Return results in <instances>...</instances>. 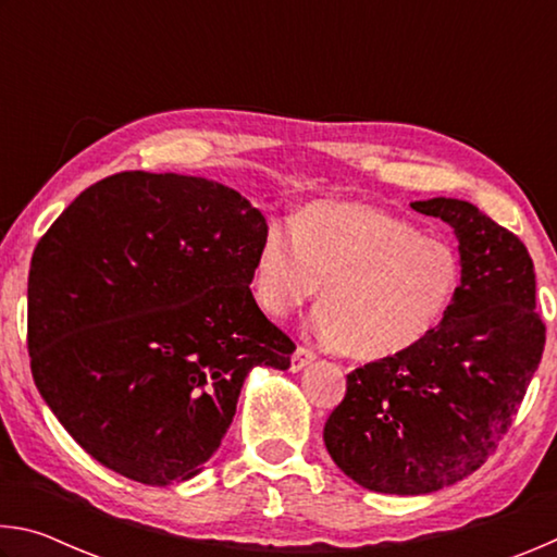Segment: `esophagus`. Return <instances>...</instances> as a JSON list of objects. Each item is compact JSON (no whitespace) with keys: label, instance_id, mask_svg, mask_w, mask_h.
Masks as SVG:
<instances>
[{"label":"esophagus","instance_id":"obj_1","mask_svg":"<svg viewBox=\"0 0 557 557\" xmlns=\"http://www.w3.org/2000/svg\"><path fill=\"white\" fill-rule=\"evenodd\" d=\"M314 361V354L309 351V348H305V346H297V351L292 354V361H289V371L292 373H299L301 369H307L309 363Z\"/></svg>","mask_w":557,"mask_h":557}]
</instances>
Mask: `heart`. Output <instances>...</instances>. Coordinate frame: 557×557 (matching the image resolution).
Instances as JSON below:
<instances>
[{
    "label": "heart",
    "instance_id": "b5f03b06",
    "mask_svg": "<svg viewBox=\"0 0 557 557\" xmlns=\"http://www.w3.org/2000/svg\"><path fill=\"white\" fill-rule=\"evenodd\" d=\"M461 282L457 250L412 223L356 201H317L292 225L268 221L250 268V295L282 319L319 295L314 336L381 361L425 342Z\"/></svg>",
    "mask_w": 557,
    "mask_h": 557
}]
</instances>
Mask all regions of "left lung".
Wrapping results in <instances>:
<instances>
[{"instance_id": "obj_1", "label": "left lung", "mask_w": 557, "mask_h": 557, "mask_svg": "<svg viewBox=\"0 0 557 557\" xmlns=\"http://www.w3.org/2000/svg\"><path fill=\"white\" fill-rule=\"evenodd\" d=\"M410 206L455 231L457 297L425 342L348 373L324 425L326 451L348 479L398 496L440 492L494 455L545 346L525 245L469 201Z\"/></svg>"}]
</instances>
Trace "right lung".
Returning a JSON list of instances; mask_svg holds the SVG:
<instances>
[{"mask_svg":"<svg viewBox=\"0 0 557 557\" xmlns=\"http://www.w3.org/2000/svg\"><path fill=\"white\" fill-rule=\"evenodd\" d=\"M265 215L203 176L122 172L46 231L29 270V356L69 435L149 486L199 474L256 366L295 344L250 295Z\"/></svg>","mask_w":557,"mask_h":557,"instance_id":"obj_1","label":"right lung"}]
</instances>
